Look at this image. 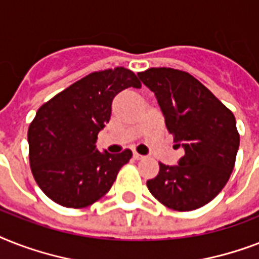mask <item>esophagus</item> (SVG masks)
<instances>
[{"instance_id": "34e87169", "label": "esophagus", "mask_w": 259, "mask_h": 259, "mask_svg": "<svg viewBox=\"0 0 259 259\" xmlns=\"http://www.w3.org/2000/svg\"><path fill=\"white\" fill-rule=\"evenodd\" d=\"M133 158H134V160H142V158H144V156H141V154H138V153H136V152H134Z\"/></svg>"}]
</instances>
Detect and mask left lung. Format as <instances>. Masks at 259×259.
Returning a JSON list of instances; mask_svg holds the SVG:
<instances>
[{
	"label": "left lung",
	"mask_w": 259,
	"mask_h": 259,
	"mask_svg": "<svg viewBox=\"0 0 259 259\" xmlns=\"http://www.w3.org/2000/svg\"><path fill=\"white\" fill-rule=\"evenodd\" d=\"M157 98L177 148V165L160 162L146 185L160 203L175 211H192L212 200L229 181L239 148L234 114L197 79L173 68L138 72Z\"/></svg>",
	"instance_id": "left-lung-1"
}]
</instances>
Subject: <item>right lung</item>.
<instances>
[{"label": "right lung", "instance_id": "add662e5", "mask_svg": "<svg viewBox=\"0 0 259 259\" xmlns=\"http://www.w3.org/2000/svg\"><path fill=\"white\" fill-rule=\"evenodd\" d=\"M129 87L141 83L127 68L93 72L37 110L28 130L30 169L51 200L83 208L109 192L133 153L99 152L95 144L110 121L113 99Z\"/></svg>", "mask_w": 259, "mask_h": 259}]
</instances>
